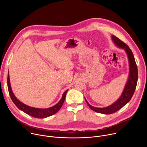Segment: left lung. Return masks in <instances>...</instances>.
Wrapping results in <instances>:
<instances>
[{
    "label": "left lung",
    "instance_id": "8db88e82",
    "mask_svg": "<svg viewBox=\"0 0 147 147\" xmlns=\"http://www.w3.org/2000/svg\"><path fill=\"white\" fill-rule=\"evenodd\" d=\"M112 39L116 46L121 49H124L125 50L128 56L130 70L129 78L126 84H125L124 90L120 98L115 102H114L112 105L109 107L102 108L94 107L89 104V103L85 98L87 105L91 109L97 113L107 115L112 114L118 111L130 100L136 90L138 80L137 66L132 51L126 44L119 39L117 37L112 35Z\"/></svg>",
    "mask_w": 147,
    "mask_h": 147
}]
</instances>
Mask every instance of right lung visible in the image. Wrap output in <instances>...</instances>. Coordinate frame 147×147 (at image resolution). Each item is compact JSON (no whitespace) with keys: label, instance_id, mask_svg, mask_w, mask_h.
<instances>
[{"label":"right lung","instance_id":"right-lung-1","mask_svg":"<svg viewBox=\"0 0 147 147\" xmlns=\"http://www.w3.org/2000/svg\"><path fill=\"white\" fill-rule=\"evenodd\" d=\"M7 87H8V90H9V95L10 96V98L13 102V103L16 105V106L21 111H22L24 113H27V115L32 116L35 118H39V119H42V118H45L49 116H51L56 113H57L59 109L61 108L62 107L63 104L64 103V101L65 100L66 98V93L68 91L67 90L62 95L61 99L60 100V101L55 105V106L51 107L49 108H47V109H39V108H32L29 106L26 105L24 104L23 103L21 102L18 99L16 98V97L14 96L11 88L10 86V78H9V75L8 74L7 76Z\"/></svg>","mask_w":147,"mask_h":147}]
</instances>
